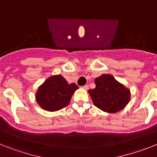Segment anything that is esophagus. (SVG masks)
<instances>
[{
	"label": "esophagus",
	"instance_id": "esophagus-1",
	"mask_svg": "<svg viewBox=\"0 0 157 157\" xmlns=\"http://www.w3.org/2000/svg\"><path fill=\"white\" fill-rule=\"evenodd\" d=\"M82 88L84 89V90H88V89H89V86H88V85H85V86H82Z\"/></svg>",
	"mask_w": 157,
	"mask_h": 157
}]
</instances>
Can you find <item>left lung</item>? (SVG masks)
Returning a JSON list of instances; mask_svg holds the SVG:
<instances>
[{
	"label": "left lung",
	"instance_id": "left-lung-1",
	"mask_svg": "<svg viewBox=\"0 0 157 157\" xmlns=\"http://www.w3.org/2000/svg\"><path fill=\"white\" fill-rule=\"evenodd\" d=\"M96 87L88 91L96 107L104 112L115 113L129 103L130 90L116 81L111 75H102L95 78Z\"/></svg>",
	"mask_w": 157,
	"mask_h": 157
}]
</instances>
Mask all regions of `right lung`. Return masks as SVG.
<instances>
[{
  "mask_svg": "<svg viewBox=\"0 0 157 157\" xmlns=\"http://www.w3.org/2000/svg\"><path fill=\"white\" fill-rule=\"evenodd\" d=\"M78 88L76 84H69L60 75H52L38 87L36 101L43 109L56 112L69 105L72 94Z\"/></svg>",
  "mask_w": 157,
  "mask_h": 157,
  "instance_id": "1",
  "label": "right lung"
}]
</instances>
